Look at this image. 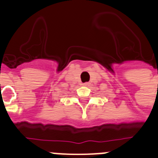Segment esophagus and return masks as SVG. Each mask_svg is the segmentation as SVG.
<instances>
[{"label":"esophagus","mask_w":158,"mask_h":158,"mask_svg":"<svg viewBox=\"0 0 158 158\" xmlns=\"http://www.w3.org/2000/svg\"><path fill=\"white\" fill-rule=\"evenodd\" d=\"M89 85V82H84V83H82V86H87Z\"/></svg>","instance_id":"obj_1"}]
</instances>
